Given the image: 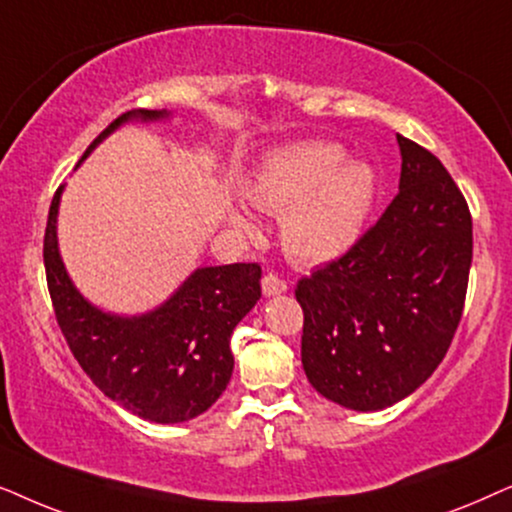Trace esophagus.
Listing matches in <instances>:
<instances>
[{
	"label": "esophagus",
	"instance_id": "esophagus-1",
	"mask_svg": "<svg viewBox=\"0 0 512 512\" xmlns=\"http://www.w3.org/2000/svg\"><path fill=\"white\" fill-rule=\"evenodd\" d=\"M288 290V283L283 281L281 276L276 274H267L262 278V292L267 297H274V295H283V292Z\"/></svg>",
	"mask_w": 512,
	"mask_h": 512
}]
</instances>
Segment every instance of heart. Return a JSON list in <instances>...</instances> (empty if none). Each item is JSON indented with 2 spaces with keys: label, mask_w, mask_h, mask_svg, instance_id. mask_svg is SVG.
<instances>
[{
  "label": "heart",
  "mask_w": 512,
  "mask_h": 512,
  "mask_svg": "<svg viewBox=\"0 0 512 512\" xmlns=\"http://www.w3.org/2000/svg\"><path fill=\"white\" fill-rule=\"evenodd\" d=\"M379 177L370 163L349 159L337 142L311 140L274 149L248 182V199L283 215L281 241L299 264H325L363 236L377 201ZM234 222L250 227L243 215Z\"/></svg>",
  "instance_id": "obj_1"
}]
</instances>
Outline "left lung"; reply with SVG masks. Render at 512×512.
Masks as SVG:
<instances>
[{
    "label": "left lung",
    "mask_w": 512,
    "mask_h": 512,
    "mask_svg": "<svg viewBox=\"0 0 512 512\" xmlns=\"http://www.w3.org/2000/svg\"><path fill=\"white\" fill-rule=\"evenodd\" d=\"M400 192L339 260L304 276L306 379L358 412L391 407L442 363L459 327L473 220L435 154L398 135Z\"/></svg>",
    "instance_id": "8db88e82"
}]
</instances>
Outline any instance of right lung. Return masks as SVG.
<instances>
[{"label":"right lung","mask_w":512,"mask_h":512,"mask_svg":"<svg viewBox=\"0 0 512 512\" xmlns=\"http://www.w3.org/2000/svg\"><path fill=\"white\" fill-rule=\"evenodd\" d=\"M168 112L138 109L114 119L86 154L124 121H156ZM63 185L53 194L44 234V267L53 311L77 358L109 400L140 419L180 424L220 398L234 372V327L262 297L257 262L196 269L168 302L142 316H112L88 304L67 276L56 220Z\"/></svg>","instance_id":"obj_1"}]
</instances>
